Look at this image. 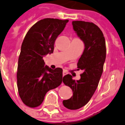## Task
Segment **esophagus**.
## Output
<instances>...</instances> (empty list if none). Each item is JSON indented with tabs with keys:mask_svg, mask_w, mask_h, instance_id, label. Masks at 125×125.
<instances>
[{
	"mask_svg": "<svg viewBox=\"0 0 125 125\" xmlns=\"http://www.w3.org/2000/svg\"><path fill=\"white\" fill-rule=\"evenodd\" d=\"M67 72L65 71H63V76H65V75H67Z\"/></svg>",
	"mask_w": 125,
	"mask_h": 125,
	"instance_id": "obj_1",
	"label": "esophagus"
}]
</instances>
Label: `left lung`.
<instances>
[{
    "label": "left lung",
    "mask_w": 125,
    "mask_h": 125,
    "mask_svg": "<svg viewBox=\"0 0 125 125\" xmlns=\"http://www.w3.org/2000/svg\"><path fill=\"white\" fill-rule=\"evenodd\" d=\"M72 25L84 44L83 53L77 63V68L83 71L81 79L73 80L69 74L63 78V83L73 93L71 98L63 101V104L67 109L75 110L85 105L96 90L103 73L106 47L102 31L96 25L83 21H73Z\"/></svg>",
    "instance_id": "8db88e82"
}]
</instances>
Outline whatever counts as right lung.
Wrapping results in <instances>:
<instances>
[{"label":"right lung","mask_w":125,"mask_h":125,"mask_svg":"<svg viewBox=\"0 0 125 125\" xmlns=\"http://www.w3.org/2000/svg\"><path fill=\"white\" fill-rule=\"evenodd\" d=\"M68 21L45 18L33 25L25 37L18 59L17 84L20 98L27 106H39L46 92L62 82V69L45 65L43 57L53 53L56 38Z\"/></svg>","instance_id":"obj_1"}]
</instances>
